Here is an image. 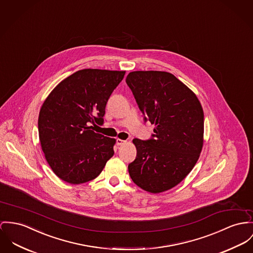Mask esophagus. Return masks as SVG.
<instances>
[{"mask_svg": "<svg viewBox=\"0 0 253 253\" xmlns=\"http://www.w3.org/2000/svg\"><path fill=\"white\" fill-rule=\"evenodd\" d=\"M124 143H126V140H124V139H121V138H117V144L118 145V146H120V145H123Z\"/></svg>", "mask_w": 253, "mask_h": 253, "instance_id": "1", "label": "esophagus"}]
</instances>
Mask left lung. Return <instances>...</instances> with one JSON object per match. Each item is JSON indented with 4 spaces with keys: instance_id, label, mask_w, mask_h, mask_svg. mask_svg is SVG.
Masks as SVG:
<instances>
[{
    "instance_id": "obj_1",
    "label": "left lung",
    "mask_w": 253,
    "mask_h": 253,
    "mask_svg": "<svg viewBox=\"0 0 253 253\" xmlns=\"http://www.w3.org/2000/svg\"><path fill=\"white\" fill-rule=\"evenodd\" d=\"M126 83L144 119L155 124L151 139H133L129 174L140 189L160 194L189 174L203 147L204 113L195 92L171 73L130 72Z\"/></svg>"
}]
</instances>
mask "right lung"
<instances>
[{
    "mask_svg": "<svg viewBox=\"0 0 253 253\" xmlns=\"http://www.w3.org/2000/svg\"><path fill=\"white\" fill-rule=\"evenodd\" d=\"M125 71L83 69L62 80L43 102L39 140L45 159L61 180L78 185L95 179L114 156L116 138L95 133L106 104Z\"/></svg>",
    "mask_w": 253,
    "mask_h": 253,
    "instance_id": "1",
    "label": "right lung"
}]
</instances>
